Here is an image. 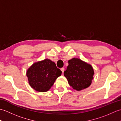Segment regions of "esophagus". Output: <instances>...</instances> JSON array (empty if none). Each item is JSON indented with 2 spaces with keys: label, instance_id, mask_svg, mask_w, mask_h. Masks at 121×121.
<instances>
[{
  "label": "esophagus",
  "instance_id": "obj_1",
  "mask_svg": "<svg viewBox=\"0 0 121 121\" xmlns=\"http://www.w3.org/2000/svg\"><path fill=\"white\" fill-rule=\"evenodd\" d=\"M61 71H62V73H64V71H65V68H61Z\"/></svg>",
  "mask_w": 121,
  "mask_h": 121
}]
</instances>
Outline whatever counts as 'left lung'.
Listing matches in <instances>:
<instances>
[{
	"label": "left lung",
	"mask_w": 121,
	"mask_h": 121,
	"mask_svg": "<svg viewBox=\"0 0 121 121\" xmlns=\"http://www.w3.org/2000/svg\"><path fill=\"white\" fill-rule=\"evenodd\" d=\"M69 65L64 72L69 84L78 91L88 87L91 84L94 69L89 64L74 58L69 60Z\"/></svg>",
	"instance_id": "1"
}]
</instances>
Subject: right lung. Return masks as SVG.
<instances>
[{
    "label": "right lung",
    "instance_id": "1",
    "mask_svg": "<svg viewBox=\"0 0 121 121\" xmlns=\"http://www.w3.org/2000/svg\"><path fill=\"white\" fill-rule=\"evenodd\" d=\"M61 73L62 71L55 62L46 59L30 66L26 72V76L32 88L37 91L46 92L50 89Z\"/></svg>",
    "mask_w": 121,
    "mask_h": 121
}]
</instances>
